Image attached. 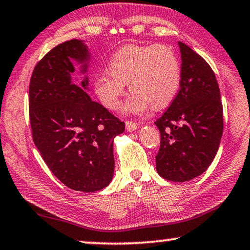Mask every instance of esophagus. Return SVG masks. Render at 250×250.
<instances>
[{"label": "esophagus", "instance_id": "34e87169", "mask_svg": "<svg viewBox=\"0 0 250 250\" xmlns=\"http://www.w3.org/2000/svg\"><path fill=\"white\" fill-rule=\"evenodd\" d=\"M137 127H139V125H137L136 123L131 122V121L126 122V129H127L128 132H134Z\"/></svg>", "mask_w": 250, "mask_h": 250}]
</instances>
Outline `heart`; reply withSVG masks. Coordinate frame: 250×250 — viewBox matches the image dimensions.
Masks as SVG:
<instances>
[{
	"mask_svg": "<svg viewBox=\"0 0 250 250\" xmlns=\"http://www.w3.org/2000/svg\"><path fill=\"white\" fill-rule=\"evenodd\" d=\"M108 68L109 72H100L93 80L97 96L107 109H116L126 83L133 92L123 110L135 115L146 114L152 106H169L179 91L180 63L169 46H125L113 54Z\"/></svg>",
	"mask_w": 250,
	"mask_h": 250,
	"instance_id": "obj_1",
	"label": "heart"
}]
</instances>
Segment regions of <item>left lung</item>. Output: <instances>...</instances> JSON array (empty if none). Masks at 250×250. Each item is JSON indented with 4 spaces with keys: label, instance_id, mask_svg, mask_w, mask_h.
Returning <instances> with one entry per match:
<instances>
[{
    "label": "left lung",
    "instance_id": "8db88e82",
    "mask_svg": "<svg viewBox=\"0 0 250 250\" xmlns=\"http://www.w3.org/2000/svg\"><path fill=\"white\" fill-rule=\"evenodd\" d=\"M182 80L176 98L154 123L161 135L157 171L171 182L203 173L218 152L223 108L214 72L203 57L179 42Z\"/></svg>",
    "mask_w": 250,
    "mask_h": 250
}]
</instances>
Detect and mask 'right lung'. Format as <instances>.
<instances>
[{
  "label": "right lung",
  "mask_w": 250,
  "mask_h": 250,
  "mask_svg": "<svg viewBox=\"0 0 250 250\" xmlns=\"http://www.w3.org/2000/svg\"><path fill=\"white\" fill-rule=\"evenodd\" d=\"M88 46L72 39L36 65L29 85V117L35 146L47 167L71 189L89 193L109 185L114 176V139L125 123L88 95L89 79L80 85L72 75L85 74Z\"/></svg>",
  "instance_id": "1"
}]
</instances>
